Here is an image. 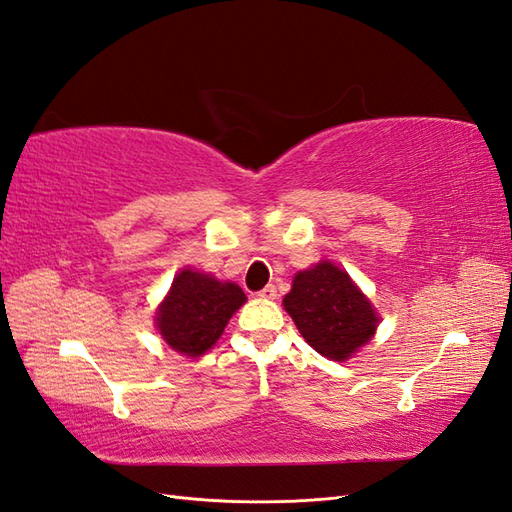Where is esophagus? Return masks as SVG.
Segmentation results:
<instances>
[{
    "instance_id": "esophagus-1",
    "label": "esophagus",
    "mask_w": 512,
    "mask_h": 512,
    "mask_svg": "<svg viewBox=\"0 0 512 512\" xmlns=\"http://www.w3.org/2000/svg\"><path fill=\"white\" fill-rule=\"evenodd\" d=\"M259 296H261V298H268V300H272V298H277V287H274V285H266V287H264V290H261V292H259Z\"/></svg>"
}]
</instances>
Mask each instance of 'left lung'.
I'll return each instance as SVG.
<instances>
[{"instance_id":"1","label":"left lung","mask_w":512,"mask_h":512,"mask_svg":"<svg viewBox=\"0 0 512 512\" xmlns=\"http://www.w3.org/2000/svg\"><path fill=\"white\" fill-rule=\"evenodd\" d=\"M283 307L307 344L333 361L368 344L378 324L370 300L331 261L298 272Z\"/></svg>"}]
</instances>
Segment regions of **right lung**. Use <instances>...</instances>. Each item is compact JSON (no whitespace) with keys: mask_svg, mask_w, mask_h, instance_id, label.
I'll return each instance as SVG.
<instances>
[{"mask_svg":"<svg viewBox=\"0 0 512 512\" xmlns=\"http://www.w3.org/2000/svg\"><path fill=\"white\" fill-rule=\"evenodd\" d=\"M246 303L235 283H220L209 274L179 272L157 309V329L164 342L186 357H201L216 344L229 318Z\"/></svg>","mask_w":512,"mask_h":512,"instance_id":"obj_1","label":"right lung"}]
</instances>
